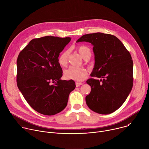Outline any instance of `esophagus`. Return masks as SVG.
Listing matches in <instances>:
<instances>
[{
	"mask_svg": "<svg viewBox=\"0 0 149 149\" xmlns=\"http://www.w3.org/2000/svg\"><path fill=\"white\" fill-rule=\"evenodd\" d=\"M83 84H84V83H82V82H75L76 87H79V86H81V85H82Z\"/></svg>",
	"mask_w": 149,
	"mask_h": 149,
	"instance_id": "esophagus-1",
	"label": "esophagus"
}]
</instances>
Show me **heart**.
<instances>
[{
	"label": "heart",
	"mask_w": 149,
	"mask_h": 149,
	"mask_svg": "<svg viewBox=\"0 0 149 149\" xmlns=\"http://www.w3.org/2000/svg\"><path fill=\"white\" fill-rule=\"evenodd\" d=\"M77 51L81 56L85 60H88L91 56V52L90 48L85 45H81L77 47ZM70 54L69 50L63 51L58 57V63L62 67L67 65L68 62V57ZM88 75L87 71L84 68H77L70 67L63 71V77L67 79H72L78 81H81L87 77Z\"/></svg>",
	"instance_id": "obj_1"
}]
</instances>
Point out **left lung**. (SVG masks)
I'll use <instances>...</instances> for the list:
<instances>
[{
	"mask_svg": "<svg viewBox=\"0 0 149 149\" xmlns=\"http://www.w3.org/2000/svg\"><path fill=\"white\" fill-rule=\"evenodd\" d=\"M93 45L95 63L87 83L91 87L86 97L88 107L101 114L118 109L130 93L133 84V62L130 52L116 36L100 32L84 35L77 42Z\"/></svg>",
	"mask_w": 149,
	"mask_h": 149,
	"instance_id": "1",
	"label": "left lung"
}]
</instances>
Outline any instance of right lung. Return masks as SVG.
<instances>
[{
    "label": "right lung",
    "mask_w": 149,
    "mask_h": 149,
    "mask_svg": "<svg viewBox=\"0 0 149 149\" xmlns=\"http://www.w3.org/2000/svg\"><path fill=\"white\" fill-rule=\"evenodd\" d=\"M71 38L47 36L31 40L17 59V85L31 107L47 116L64 109L75 82L62 80L60 52ZM54 83V84L52 83Z\"/></svg>",
    "instance_id": "1"
}]
</instances>
